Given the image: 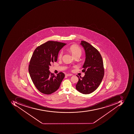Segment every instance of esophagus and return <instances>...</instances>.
Instances as JSON below:
<instances>
[{
	"label": "esophagus",
	"instance_id": "obj_1",
	"mask_svg": "<svg viewBox=\"0 0 134 134\" xmlns=\"http://www.w3.org/2000/svg\"><path fill=\"white\" fill-rule=\"evenodd\" d=\"M66 76H72V74H66Z\"/></svg>",
	"mask_w": 134,
	"mask_h": 134
}]
</instances>
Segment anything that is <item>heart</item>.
I'll return each instance as SVG.
<instances>
[{"mask_svg":"<svg viewBox=\"0 0 134 134\" xmlns=\"http://www.w3.org/2000/svg\"><path fill=\"white\" fill-rule=\"evenodd\" d=\"M68 50L70 52L74 57L76 55L81 56L82 54V50L79 47L75 46H72L68 49ZM63 54V52L61 50L58 54V58L60 59L62 58Z\"/></svg>","mask_w":134,"mask_h":134,"instance_id":"obj_1","label":"heart"}]
</instances>
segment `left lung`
<instances>
[{
  "instance_id": "8db88e82",
  "label": "left lung",
  "mask_w": 134,
  "mask_h": 134,
  "mask_svg": "<svg viewBox=\"0 0 134 134\" xmlns=\"http://www.w3.org/2000/svg\"><path fill=\"white\" fill-rule=\"evenodd\" d=\"M85 52V60L83 64L82 72L84 77L79 76V81L76 88L84 94H88L94 91L101 84L104 74L102 58L99 51L90 44L85 41H81Z\"/></svg>"
}]
</instances>
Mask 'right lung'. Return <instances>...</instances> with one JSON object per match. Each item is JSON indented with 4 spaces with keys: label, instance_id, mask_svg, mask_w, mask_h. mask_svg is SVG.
<instances>
[{
    "label": "right lung",
    "instance_id": "right-lung-1",
    "mask_svg": "<svg viewBox=\"0 0 134 134\" xmlns=\"http://www.w3.org/2000/svg\"><path fill=\"white\" fill-rule=\"evenodd\" d=\"M66 44L48 41L38 47L31 58L29 72L32 81L40 92L49 94L60 87L65 75L59 73L57 75L50 72V66L57 62L59 52Z\"/></svg>",
    "mask_w": 134,
    "mask_h": 134
}]
</instances>
